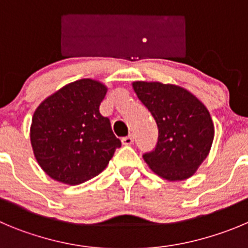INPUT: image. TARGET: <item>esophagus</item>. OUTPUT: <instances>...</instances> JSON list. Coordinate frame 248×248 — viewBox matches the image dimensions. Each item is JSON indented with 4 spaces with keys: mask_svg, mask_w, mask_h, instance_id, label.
Wrapping results in <instances>:
<instances>
[{
    "mask_svg": "<svg viewBox=\"0 0 248 248\" xmlns=\"http://www.w3.org/2000/svg\"><path fill=\"white\" fill-rule=\"evenodd\" d=\"M122 143H124V145H131L132 143H133V135H129L127 136V137L122 138Z\"/></svg>",
    "mask_w": 248,
    "mask_h": 248,
    "instance_id": "esophagus-1",
    "label": "esophagus"
}]
</instances>
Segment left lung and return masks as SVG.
<instances>
[{"label": "left lung", "mask_w": 248, "mask_h": 248, "mask_svg": "<svg viewBox=\"0 0 248 248\" xmlns=\"http://www.w3.org/2000/svg\"><path fill=\"white\" fill-rule=\"evenodd\" d=\"M133 89L152 112L158 142L143 159L155 173L170 181L188 179L209 154L214 124L209 111L184 88L159 82H135Z\"/></svg>", "instance_id": "obj_1"}]
</instances>
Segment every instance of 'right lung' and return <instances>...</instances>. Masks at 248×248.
<instances>
[{
  "label": "right lung",
  "mask_w": 248,
  "mask_h": 248,
  "mask_svg": "<svg viewBox=\"0 0 248 248\" xmlns=\"http://www.w3.org/2000/svg\"><path fill=\"white\" fill-rule=\"evenodd\" d=\"M106 90L96 80H76L45 99L34 112V155L56 181L79 185L95 177L121 147L108 117L99 111Z\"/></svg>",
  "instance_id": "obj_1"
}]
</instances>
